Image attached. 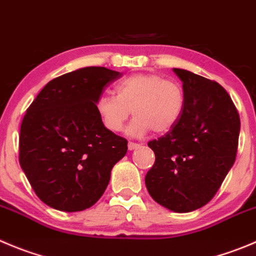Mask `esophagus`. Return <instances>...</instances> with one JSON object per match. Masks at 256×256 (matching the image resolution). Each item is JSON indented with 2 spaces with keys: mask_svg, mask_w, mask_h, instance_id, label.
<instances>
[{
  "mask_svg": "<svg viewBox=\"0 0 256 256\" xmlns=\"http://www.w3.org/2000/svg\"><path fill=\"white\" fill-rule=\"evenodd\" d=\"M140 144H138V143H134V142H128V148H130V150H137V148H140Z\"/></svg>",
  "mask_w": 256,
  "mask_h": 256,
  "instance_id": "esophagus-1",
  "label": "esophagus"
}]
</instances>
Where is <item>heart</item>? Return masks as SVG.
<instances>
[{"label":"heart","instance_id":"obj_1","mask_svg":"<svg viewBox=\"0 0 256 256\" xmlns=\"http://www.w3.org/2000/svg\"><path fill=\"white\" fill-rule=\"evenodd\" d=\"M116 96L104 93L96 102L102 123L110 132H120L130 113L136 116L130 126L133 136L171 130L181 118L186 94L181 82L153 72H140L119 80Z\"/></svg>","mask_w":256,"mask_h":256}]
</instances>
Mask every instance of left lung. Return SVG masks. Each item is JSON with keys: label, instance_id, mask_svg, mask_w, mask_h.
Instances as JSON below:
<instances>
[{"label": "left lung", "instance_id": "left-lung-1", "mask_svg": "<svg viewBox=\"0 0 256 256\" xmlns=\"http://www.w3.org/2000/svg\"><path fill=\"white\" fill-rule=\"evenodd\" d=\"M184 82L186 104L178 123L148 142L156 160L146 186L156 202L174 212H190L210 202L232 167L240 116L218 82L174 69Z\"/></svg>", "mask_w": 256, "mask_h": 256}]
</instances>
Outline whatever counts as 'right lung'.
Segmentation results:
<instances>
[{"instance_id":"1","label":"right lung","mask_w":256,"mask_h":256,"mask_svg":"<svg viewBox=\"0 0 256 256\" xmlns=\"http://www.w3.org/2000/svg\"><path fill=\"white\" fill-rule=\"evenodd\" d=\"M122 72L89 66L58 76L26 110L20 130L21 168L38 198L75 212L94 205L128 142L102 123L96 102Z\"/></svg>"}]
</instances>
